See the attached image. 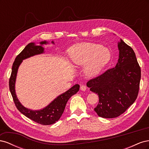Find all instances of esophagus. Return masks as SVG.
Listing matches in <instances>:
<instances>
[{
  "instance_id": "34e87169",
  "label": "esophagus",
  "mask_w": 149,
  "mask_h": 149,
  "mask_svg": "<svg viewBox=\"0 0 149 149\" xmlns=\"http://www.w3.org/2000/svg\"><path fill=\"white\" fill-rule=\"evenodd\" d=\"M86 88H87L85 85H81V87H80V89L81 90V91H85L86 89Z\"/></svg>"
}]
</instances>
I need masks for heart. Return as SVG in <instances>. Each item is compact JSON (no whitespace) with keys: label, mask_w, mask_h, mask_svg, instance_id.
I'll list each match as a JSON object with an SVG mask.
<instances>
[{"label":"heart","mask_w":149,"mask_h":149,"mask_svg":"<svg viewBox=\"0 0 149 149\" xmlns=\"http://www.w3.org/2000/svg\"><path fill=\"white\" fill-rule=\"evenodd\" d=\"M70 62L74 66H84V72L89 77L101 73L109 62L111 53L109 49L94 43H81L68 50Z\"/></svg>","instance_id":"1"}]
</instances>
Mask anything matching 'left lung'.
Wrapping results in <instances>:
<instances>
[{"label":"left lung","instance_id":"8db88e82","mask_svg":"<svg viewBox=\"0 0 149 149\" xmlns=\"http://www.w3.org/2000/svg\"><path fill=\"white\" fill-rule=\"evenodd\" d=\"M119 58L115 68L89 81L87 86L99 96L94 111L103 118L123 114L138 95L141 71L132 48L123 40L118 43Z\"/></svg>","mask_w":149,"mask_h":149}]
</instances>
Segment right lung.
<instances>
[{"label":"right lung","mask_w":149,"mask_h":149,"mask_svg":"<svg viewBox=\"0 0 149 149\" xmlns=\"http://www.w3.org/2000/svg\"><path fill=\"white\" fill-rule=\"evenodd\" d=\"M49 43V42L46 40L39 42V45L35 42L29 43L15 59L12 65V73L9 80L10 91L18 110L26 118L42 125H51L59 120L63 113L68 101L72 96L77 93L79 89V84L74 85L68 91L54 99L46 107L39 110L29 109L22 105L20 102L15 92V83L19 68L23 60L44 53V45H47ZM52 43L55 45V42L52 41Z\"/></svg>","instance_id":"1"}]
</instances>
